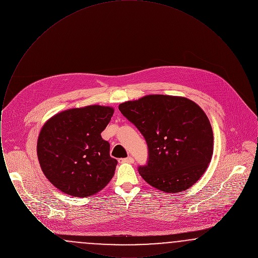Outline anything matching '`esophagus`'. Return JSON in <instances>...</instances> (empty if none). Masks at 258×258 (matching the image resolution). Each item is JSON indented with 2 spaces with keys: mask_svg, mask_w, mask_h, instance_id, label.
<instances>
[{
  "mask_svg": "<svg viewBox=\"0 0 258 258\" xmlns=\"http://www.w3.org/2000/svg\"><path fill=\"white\" fill-rule=\"evenodd\" d=\"M135 159L133 157H127L124 159H119V162H128V163H134Z\"/></svg>",
  "mask_w": 258,
  "mask_h": 258,
  "instance_id": "obj_1",
  "label": "esophagus"
}]
</instances>
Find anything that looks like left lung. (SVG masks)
Listing matches in <instances>:
<instances>
[{
	"label": "left lung",
	"instance_id": "obj_1",
	"mask_svg": "<svg viewBox=\"0 0 258 258\" xmlns=\"http://www.w3.org/2000/svg\"><path fill=\"white\" fill-rule=\"evenodd\" d=\"M119 110L143 135L148 146L141 177L164 192H181L207 169L214 137L208 117L190 99L150 95L126 101Z\"/></svg>",
	"mask_w": 258,
	"mask_h": 258
}]
</instances>
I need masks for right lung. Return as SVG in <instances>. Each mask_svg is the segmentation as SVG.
I'll list each match as a JSON object with an SVG mask.
<instances>
[{"label": "right lung", "mask_w": 258, "mask_h": 258, "mask_svg": "<svg viewBox=\"0 0 258 258\" xmlns=\"http://www.w3.org/2000/svg\"><path fill=\"white\" fill-rule=\"evenodd\" d=\"M114 109L90 105L62 111L42 126L37 158L46 178L62 192L76 197L93 196L109 183L117 160L100 134Z\"/></svg>", "instance_id": "1"}]
</instances>
